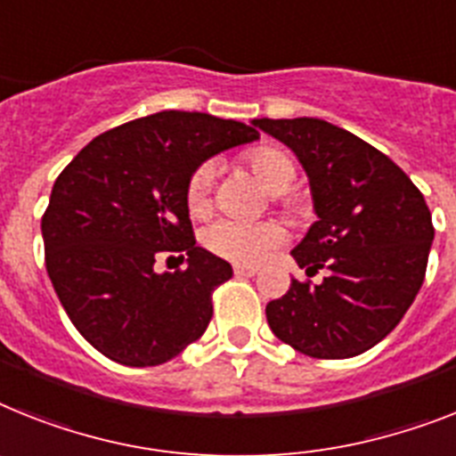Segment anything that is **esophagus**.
Returning <instances> with one entry per match:
<instances>
[{"instance_id":"34e87169","label":"esophagus","mask_w":456,"mask_h":456,"mask_svg":"<svg viewBox=\"0 0 456 456\" xmlns=\"http://www.w3.org/2000/svg\"><path fill=\"white\" fill-rule=\"evenodd\" d=\"M232 273H235L237 277H254V274L258 273V268H254V265H235Z\"/></svg>"}]
</instances>
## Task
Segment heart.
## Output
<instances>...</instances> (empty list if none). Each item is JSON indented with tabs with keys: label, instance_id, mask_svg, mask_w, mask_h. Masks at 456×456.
I'll use <instances>...</instances> for the list:
<instances>
[{
	"label": "heart",
	"instance_id": "1",
	"mask_svg": "<svg viewBox=\"0 0 456 456\" xmlns=\"http://www.w3.org/2000/svg\"><path fill=\"white\" fill-rule=\"evenodd\" d=\"M247 163L273 193H284L296 182V165L277 146H256L247 153ZM214 182H216V160H205L191 172L186 183L188 212L200 216L212 207ZM284 240L287 232L277 221L219 219L202 232V242L214 256L242 265L261 263Z\"/></svg>",
	"mask_w": 456,
	"mask_h": 456
}]
</instances>
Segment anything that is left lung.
Masks as SVG:
<instances>
[{"label": "left lung", "instance_id": "8db88e82", "mask_svg": "<svg viewBox=\"0 0 456 456\" xmlns=\"http://www.w3.org/2000/svg\"><path fill=\"white\" fill-rule=\"evenodd\" d=\"M310 176L314 209L291 251L322 284L291 280L265 307L281 342L314 359H349L387 338L422 289L434 224L422 191L389 156L322 118H258Z\"/></svg>", "mask_w": 456, "mask_h": 456}]
</instances>
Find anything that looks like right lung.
<instances>
[{
	"instance_id": "obj_1",
	"label": "right lung",
	"mask_w": 456,
	"mask_h": 456,
	"mask_svg": "<svg viewBox=\"0 0 456 456\" xmlns=\"http://www.w3.org/2000/svg\"><path fill=\"white\" fill-rule=\"evenodd\" d=\"M258 137L200 111H160L97 134L53 183L41 216L46 270L67 317L123 366H160L202 336L231 263L195 247L186 183L202 160ZM189 268L158 275L155 258Z\"/></svg>"
}]
</instances>
